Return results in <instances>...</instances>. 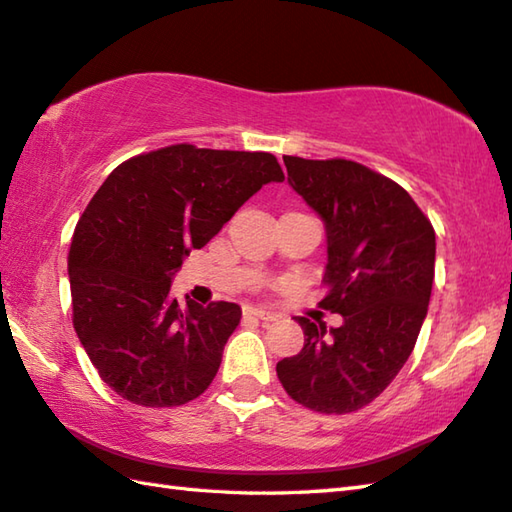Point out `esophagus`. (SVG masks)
Masks as SVG:
<instances>
[{
    "mask_svg": "<svg viewBox=\"0 0 512 512\" xmlns=\"http://www.w3.org/2000/svg\"><path fill=\"white\" fill-rule=\"evenodd\" d=\"M244 317H255V319H259V322H273V319H275V315L268 313V310L253 308V306L244 308Z\"/></svg>",
    "mask_w": 512,
    "mask_h": 512,
    "instance_id": "34e87169",
    "label": "esophagus"
}]
</instances>
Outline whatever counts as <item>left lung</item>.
Segmentation results:
<instances>
[{
    "mask_svg": "<svg viewBox=\"0 0 512 512\" xmlns=\"http://www.w3.org/2000/svg\"><path fill=\"white\" fill-rule=\"evenodd\" d=\"M288 184L324 219V310L339 328L297 317L304 348L277 364L286 393L310 410L368 406L406 364L428 313L435 230L393 179L350 159L284 157Z\"/></svg>",
    "mask_w": 512,
    "mask_h": 512,
    "instance_id": "obj_1",
    "label": "left lung"
}]
</instances>
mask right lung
Here are the masks:
<instances>
[{
    "instance_id": "right-lung-1",
    "label": "right lung",
    "mask_w": 512,
    "mask_h": 512,
    "mask_svg": "<svg viewBox=\"0 0 512 512\" xmlns=\"http://www.w3.org/2000/svg\"><path fill=\"white\" fill-rule=\"evenodd\" d=\"M284 170L270 153L175 144L119 164L79 217L68 253L73 326L99 377L137 406L168 408L213 382L242 317L170 295L190 248L213 239Z\"/></svg>"
}]
</instances>
